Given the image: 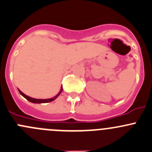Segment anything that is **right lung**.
<instances>
[{
    "label": "right lung",
    "instance_id": "add662e5",
    "mask_svg": "<svg viewBox=\"0 0 152 152\" xmlns=\"http://www.w3.org/2000/svg\"><path fill=\"white\" fill-rule=\"evenodd\" d=\"M18 91H19V93H20V95L23 96L25 99H27L29 102H32V103H48V102H52V101H53V100H55L56 99L57 97L60 95V94H61V91H62V86H61L59 93H58L56 96H55L53 97V98H51V99H39L32 98V97H29V96H28L25 95V94H23V93H22L19 89H18Z\"/></svg>",
    "mask_w": 152,
    "mask_h": 152
}]
</instances>
